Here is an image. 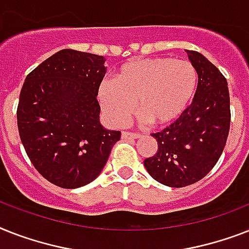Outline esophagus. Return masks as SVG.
<instances>
[{
  "label": "esophagus",
  "instance_id": "obj_1",
  "mask_svg": "<svg viewBox=\"0 0 249 249\" xmlns=\"http://www.w3.org/2000/svg\"><path fill=\"white\" fill-rule=\"evenodd\" d=\"M141 135L137 134V133H131V131H123L121 133V138L123 139H137Z\"/></svg>",
  "mask_w": 249,
  "mask_h": 249
}]
</instances>
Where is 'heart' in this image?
I'll return each mask as SVG.
<instances>
[{
	"instance_id": "1",
	"label": "heart",
	"mask_w": 249,
	"mask_h": 249,
	"mask_svg": "<svg viewBox=\"0 0 249 249\" xmlns=\"http://www.w3.org/2000/svg\"><path fill=\"white\" fill-rule=\"evenodd\" d=\"M198 88V71L189 61L148 57L126 62L98 87V102L112 125H124L135 111L155 126L179 119Z\"/></svg>"
}]
</instances>
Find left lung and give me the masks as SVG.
Listing matches in <instances>:
<instances>
[{"mask_svg":"<svg viewBox=\"0 0 249 249\" xmlns=\"http://www.w3.org/2000/svg\"><path fill=\"white\" fill-rule=\"evenodd\" d=\"M198 71V88L191 106L162 131L155 156L144 160L145 170L159 183L181 188L205 178L219 161L230 128L228 82L212 62L187 50Z\"/></svg>","mask_w":249,"mask_h":249,"instance_id":"8db88e82","label":"left lung"}]
</instances>
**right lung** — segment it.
I'll use <instances>...</instances> for the list:
<instances>
[{
    "mask_svg": "<svg viewBox=\"0 0 249 249\" xmlns=\"http://www.w3.org/2000/svg\"><path fill=\"white\" fill-rule=\"evenodd\" d=\"M105 57L61 50L25 78L18 106V129L38 173L57 187L74 189L104 170L121 133L100 123L98 87Z\"/></svg>",
    "mask_w": 249,
    "mask_h": 249,
    "instance_id": "right-lung-1",
    "label": "right lung"
}]
</instances>
